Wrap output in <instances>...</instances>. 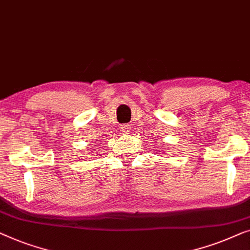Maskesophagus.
<instances>
[{
	"label": "esophagus",
	"instance_id": "obj_1",
	"mask_svg": "<svg viewBox=\"0 0 250 250\" xmlns=\"http://www.w3.org/2000/svg\"><path fill=\"white\" fill-rule=\"evenodd\" d=\"M130 129H131V125H121V131L124 133H129L130 132Z\"/></svg>",
	"mask_w": 250,
	"mask_h": 250
}]
</instances>
